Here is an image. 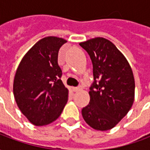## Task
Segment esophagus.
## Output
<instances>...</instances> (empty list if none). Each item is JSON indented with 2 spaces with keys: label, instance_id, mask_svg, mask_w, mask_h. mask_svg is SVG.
Returning a JSON list of instances; mask_svg holds the SVG:
<instances>
[{
  "label": "esophagus",
  "instance_id": "34e87169",
  "mask_svg": "<svg viewBox=\"0 0 150 150\" xmlns=\"http://www.w3.org/2000/svg\"><path fill=\"white\" fill-rule=\"evenodd\" d=\"M79 90H80V88H79V87H73L72 88V91H78Z\"/></svg>",
  "mask_w": 150,
  "mask_h": 150
}]
</instances>
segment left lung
Wrapping results in <instances>:
<instances>
[{"label": "left lung", "instance_id": "obj_1", "mask_svg": "<svg viewBox=\"0 0 150 150\" xmlns=\"http://www.w3.org/2000/svg\"><path fill=\"white\" fill-rule=\"evenodd\" d=\"M79 45L91 58L95 80L89 91L90 102L82 109V116L92 129L109 130L133 104L135 80L132 68L122 53L106 38H95Z\"/></svg>", "mask_w": 150, "mask_h": 150}]
</instances>
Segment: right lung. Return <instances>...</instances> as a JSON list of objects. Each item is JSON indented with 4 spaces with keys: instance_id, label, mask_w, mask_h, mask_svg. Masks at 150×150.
<instances>
[{
    "instance_id": "1",
    "label": "right lung",
    "mask_w": 150,
    "mask_h": 150,
    "mask_svg": "<svg viewBox=\"0 0 150 150\" xmlns=\"http://www.w3.org/2000/svg\"><path fill=\"white\" fill-rule=\"evenodd\" d=\"M62 38L39 40L22 58L13 80V95L19 109L36 126L49 125L59 118L68 100V89L60 79L58 64Z\"/></svg>"
}]
</instances>
